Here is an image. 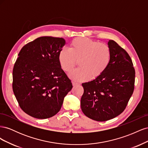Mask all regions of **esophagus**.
Segmentation results:
<instances>
[{
	"label": "esophagus",
	"instance_id": "obj_1",
	"mask_svg": "<svg viewBox=\"0 0 148 148\" xmlns=\"http://www.w3.org/2000/svg\"><path fill=\"white\" fill-rule=\"evenodd\" d=\"M79 84L77 83H75V82H73L72 83V85L73 86H78V85H79Z\"/></svg>",
	"mask_w": 148,
	"mask_h": 148
}]
</instances>
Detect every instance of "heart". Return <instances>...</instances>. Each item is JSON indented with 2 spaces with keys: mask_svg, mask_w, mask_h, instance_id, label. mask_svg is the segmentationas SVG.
I'll list each match as a JSON object with an SVG mask.
<instances>
[{
  "mask_svg": "<svg viewBox=\"0 0 148 148\" xmlns=\"http://www.w3.org/2000/svg\"><path fill=\"white\" fill-rule=\"evenodd\" d=\"M111 57V50L107 44L80 37L71 41L69 49H61L58 60L61 68L67 72L78 61L79 68L71 71L69 77L80 82L99 77L108 68Z\"/></svg>",
  "mask_w": 148,
  "mask_h": 148,
  "instance_id": "obj_1",
  "label": "heart"
}]
</instances>
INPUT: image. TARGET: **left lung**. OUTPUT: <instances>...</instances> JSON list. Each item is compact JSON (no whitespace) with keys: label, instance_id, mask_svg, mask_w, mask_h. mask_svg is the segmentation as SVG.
<instances>
[{"label":"left lung","instance_id":"left-lung-1","mask_svg":"<svg viewBox=\"0 0 148 148\" xmlns=\"http://www.w3.org/2000/svg\"><path fill=\"white\" fill-rule=\"evenodd\" d=\"M112 57L108 68L99 77L82 83L81 108L88 118L98 122L114 119L123 112L134 90L135 71L130 57L109 40Z\"/></svg>","mask_w":148,"mask_h":148}]
</instances>
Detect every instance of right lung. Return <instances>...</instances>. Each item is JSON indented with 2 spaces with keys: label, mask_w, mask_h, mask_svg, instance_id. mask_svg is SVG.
Wrapping results in <instances>:
<instances>
[{
  "label": "right lung",
  "mask_w": 148,
  "mask_h": 148,
  "mask_svg": "<svg viewBox=\"0 0 148 148\" xmlns=\"http://www.w3.org/2000/svg\"><path fill=\"white\" fill-rule=\"evenodd\" d=\"M65 39L42 36L25 45L13 70V91L18 104L31 117L45 119L59 112L72 83L58 56Z\"/></svg>",
  "instance_id": "right-lung-1"
}]
</instances>
